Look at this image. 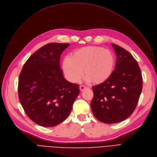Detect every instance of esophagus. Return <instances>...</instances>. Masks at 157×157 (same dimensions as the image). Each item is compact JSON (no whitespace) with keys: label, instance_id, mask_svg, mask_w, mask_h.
Wrapping results in <instances>:
<instances>
[{"label":"esophagus","instance_id":"34e87169","mask_svg":"<svg viewBox=\"0 0 157 157\" xmlns=\"http://www.w3.org/2000/svg\"><path fill=\"white\" fill-rule=\"evenodd\" d=\"M87 87H86V86H80V87H79V89H80V90L82 91H83V90H84L85 89H86Z\"/></svg>","mask_w":157,"mask_h":157}]
</instances>
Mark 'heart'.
<instances>
[{
  "label": "heart",
  "mask_w": 157,
  "mask_h": 157,
  "mask_svg": "<svg viewBox=\"0 0 157 157\" xmlns=\"http://www.w3.org/2000/svg\"><path fill=\"white\" fill-rule=\"evenodd\" d=\"M115 56L109 49L90 46L75 51L70 58H66L62 68L66 78L76 83L83 75L85 80L93 85L105 82L113 73Z\"/></svg>",
  "instance_id": "1"
}]
</instances>
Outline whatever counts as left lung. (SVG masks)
I'll use <instances>...</instances> for the list:
<instances>
[{
	"mask_svg": "<svg viewBox=\"0 0 157 157\" xmlns=\"http://www.w3.org/2000/svg\"><path fill=\"white\" fill-rule=\"evenodd\" d=\"M117 55L111 77L92 87L91 108L100 122L115 124L126 120L135 111L142 89V77L136 60L125 49L112 44Z\"/></svg>",
	"mask_w": 157,
	"mask_h": 157,
	"instance_id": "obj_1",
	"label": "left lung"
}]
</instances>
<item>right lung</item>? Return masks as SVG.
<instances>
[{"instance_id": "obj_1", "label": "right lung", "mask_w": 157, "mask_h": 157, "mask_svg": "<svg viewBox=\"0 0 157 157\" xmlns=\"http://www.w3.org/2000/svg\"><path fill=\"white\" fill-rule=\"evenodd\" d=\"M68 43H49L31 55L18 78V98L31 121L53 127L70 115L78 97L79 86L67 81L60 67V57Z\"/></svg>"}]
</instances>
